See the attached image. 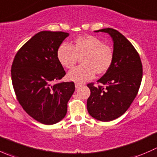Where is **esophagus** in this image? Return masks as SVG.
Wrapping results in <instances>:
<instances>
[{"label":"esophagus","instance_id":"34e87169","mask_svg":"<svg viewBox=\"0 0 157 157\" xmlns=\"http://www.w3.org/2000/svg\"><path fill=\"white\" fill-rule=\"evenodd\" d=\"M81 86H82L81 83H75V87H76V89L80 88Z\"/></svg>","mask_w":157,"mask_h":157}]
</instances>
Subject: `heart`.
Returning a JSON list of instances; mask_svg holds the SVG:
<instances>
[{"instance_id":"b5f03b06","label":"heart","mask_w":157,"mask_h":157,"mask_svg":"<svg viewBox=\"0 0 157 157\" xmlns=\"http://www.w3.org/2000/svg\"><path fill=\"white\" fill-rule=\"evenodd\" d=\"M57 57L63 67L71 69L81 58L83 65L69 71L67 77L71 81L83 83L94 77L95 74H103L109 71L113 62V50L102 40L93 36L77 38L73 45L62 43L57 52Z\"/></svg>"}]
</instances>
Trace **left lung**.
Instances as JSON below:
<instances>
[{
  "mask_svg": "<svg viewBox=\"0 0 157 157\" xmlns=\"http://www.w3.org/2000/svg\"><path fill=\"white\" fill-rule=\"evenodd\" d=\"M94 32L111 36L114 58L109 71L97 80L100 86L87 85V111L95 119L110 121L122 115L135 99L143 76L142 64L132 44L119 32L112 28Z\"/></svg>",
  "mask_w": 157,
  "mask_h": 157,
  "instance_id": "obj_1",
  "label": "left lung"
}]
</instances>
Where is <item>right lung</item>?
I'll list each match as a JSON object with an SVG mask.
<instances>
[{"instance_id": "obj_1", "label": "right lung", "mask_w": 157, "mask_h": 157, "mask_svg": "<svg viewBox=\"0 0 157 157\" xmlns=\"http://www.w3.org/2000/svg\"><path fill=\"white\" fill-rule=\"evenodd\" d=\"M64 32L42 31L18 51L11 67V80L19 102L32 118L54 124L65 117L74 82L55 83L66 74L57 57Z\"/></svg>"}]
</instances>
